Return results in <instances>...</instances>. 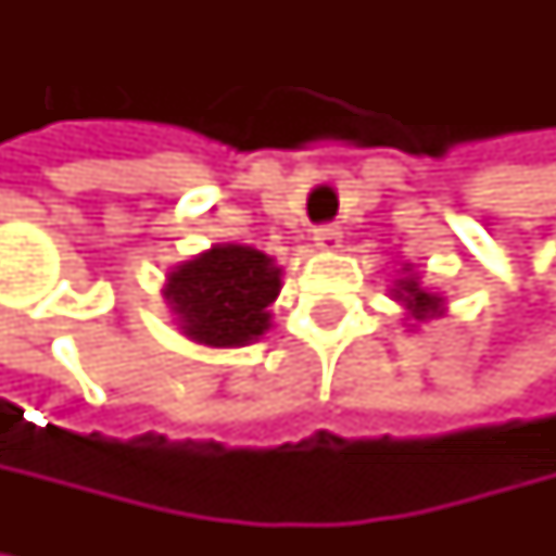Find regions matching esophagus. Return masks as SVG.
<instances>
[{
    "instance_id": "34e87169",
    "label": "esophagus",
    "mask_w": 556,
    "mask_h": 556,
    "mask_svg": "<svg viewBox=\"0 0 556 556\" xmlns=\"http://www.w3.org/2000/svg\"><path fill=\"white\" fill-rule=\"evenodd\" d=\"M314 245L320 252H340L343 249V232L337 226H324V229L314 232Z\"/></svg>"
}]
</instances>
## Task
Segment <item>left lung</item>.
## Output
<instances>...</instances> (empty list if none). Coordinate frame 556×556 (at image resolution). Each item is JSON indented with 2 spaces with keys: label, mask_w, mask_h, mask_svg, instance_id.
I'll return each instance as SVG.
<instances>
[{
  "label": "left lung",
  "mask_w": 556,
  "mask_h": 556,
  "mask_svg": "<svg viewBox=\"0 0 556 556\" xmlns=\"http://www.w3.org/2000/svg\"><path fill=\"white\" fill-rule=\"evenodd\" d=\"M393 301L406 311L403 324H406L409 330H419L422 324L439 320V317H445V311H448V307H445V298H442L439 291L426 288L422 278L413 271L409 262L403 265L400 278L393 281Z\"/></svg>",
  "instance_id": "left-lung-1"
}]
</instances>
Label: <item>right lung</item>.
I'll return each mask as SVG.
<instances>
[{
  "mask_svg": "<svg viewBox=\"0 0 556 556\" xmlns=\"http://www.w3.org/2000/svg\"><path fill=\"white\" fill-rule=\"evenodd\" d=\"M281 265L271 255L219 242L166 271L163 301L182 337L202 346H249L271 330Z\"/></svg>",
  "mask_w": 556,
  "mask_h": 556,
  "instance_id": "obj_1",
  "label": "right lung"
}]
</instances>
